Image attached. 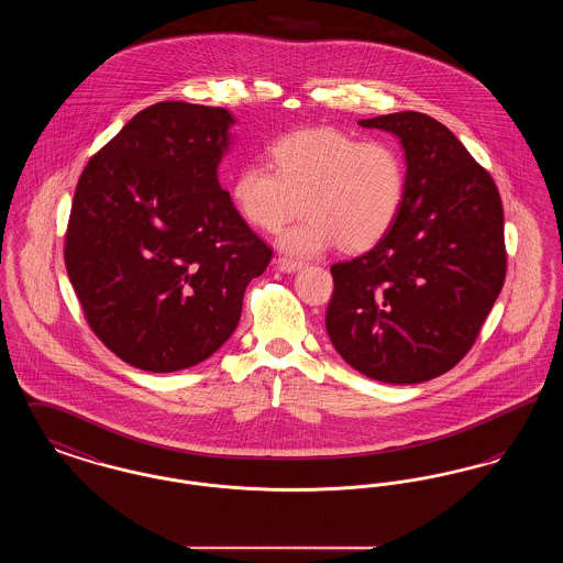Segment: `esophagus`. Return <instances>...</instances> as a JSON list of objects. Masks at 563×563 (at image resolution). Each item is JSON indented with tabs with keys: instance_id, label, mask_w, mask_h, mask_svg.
<instances>
[{
	"instance_id": "34e87169",
	"label": "esophagus",
	"mask_w": 563,
	"mask_h": 563,
	"mask_svg": "<svg viewBox=\"0 0 563 563\" xmlns=\"http://www.w3.org/2000/svg\"><path fill=\"white\" fill-rule=\"evenodd\" d=\"M276 266H278L280 272L291 274V272H297V269L303 268V262H297V260H291V257H278Z\"/></svg>"
}]
</instances>
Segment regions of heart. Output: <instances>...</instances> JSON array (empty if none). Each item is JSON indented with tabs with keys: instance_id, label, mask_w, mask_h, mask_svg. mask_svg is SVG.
<instances>
[{
	"instance_id": "b5f03b06",
	"label": "heart",
	"mask_w": 563,
	"mask_h": 563,
	"mask_svg": "<svg viewBox=\"0 0 563 563\" xmlns=\"http://www.w3.org/2000/svg\"><path fill=\"white\" fill-rule=\"evenodd\" d=\"M272 165L249 162L234 175L230 198L251 228L280 230L299 207L306 217L280 234L295 255H317L338 242L349 253L374 249L401 213L407 173L386 139L321 126L285 134L269 147Z\"/></svg>"
}]
</instances>
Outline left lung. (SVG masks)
I'll return each instance as SVG.
<instances>
[{
	"instance_id": "1",
	"label": "left lung",
	"mask_w": 563,
	"mask_h": 563,
	"mask_svg": "<svg viewBox=\"0 0 563 563\" xmlns=\"http://www.w3.org/2000/svg\"><path fill=\"white\" fill-rule=\"evenodd\" d=\"M401 139L407 188L393 230L331 266L327 333L372 379L418 384L475 344L507 276L505 214L489 173L455 134L418 111L358 122Z\"/></svg>"
}]
</instances>
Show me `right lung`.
Here are the masks:
<instances>
[{
    "mask_svg": "<svg viewBox=\"0 0 563 563\" xmlns=\"http://www.w3.org/2000/svg\"><path fill=\"white\" fill-rule=\"evenodd\" d=\"M232 124L228 109L156 103L81 170L65 266L95 335L136 369L209 358L268 268L272 249L217 179Z\"/></svg>",
    "mask_w": 563,
    "mask_h": 563,
    "instance_id": "right-lung-1",
    "label": "right lung"
}]
</instances>
